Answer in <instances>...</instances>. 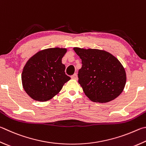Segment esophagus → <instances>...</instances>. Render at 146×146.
I'll list each match as a JSON object with an SVG mask.
<instances>
[{"mask_svg":"<svg viewBox=\"0 0 146 146\" xmlns=\"http://www.w3.org/2000/svg\"><path fill=\"white\" fill-rule=\"evenodd\" d=\"M71 78L73 79V80H78V75H77V74H76V73L74 74L73 76H71Z\"/></svg>","mask_w":146,"mask_h":146,"instance_id":"1","label":"esophagus"}]
</instances>
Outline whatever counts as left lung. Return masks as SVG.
<instances>
[{
  "instance_id": "obj_1",
  "label": "left lung",
  "mask_w": 146,
  "mask_h": 146,
  "mask_svg": "<svg viewBox=\"0 0 146 146\" xmlns=\"http://www.w3.org/2000/svg\"><path fill=\"white\" fill-rule=\"evenodd\" d=\"M82 60L78 83L94 102L107 103L123 91L126 74L121 62L110 53L99 49L73 48Z\"/></svg>"
}]
</instances>
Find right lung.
Here are the masks:
<instances>
[{"instance_id":"obj_1","label":"right lung","mask_w":146,"mask_h":146,"mask_svg":"<svg viewBox=\"0 0 146 146\" xmlns=\"http://www.w3.org/2000/svg\"><path fill=\"white\" fill-rule=\"evenodd\" d=\"M67 50L58 47L44 49L27 60L23 68L22 82L23 89L32 99L41 102L48 101L70 80L62 63Z\"/></svg>"}]
</instances>
